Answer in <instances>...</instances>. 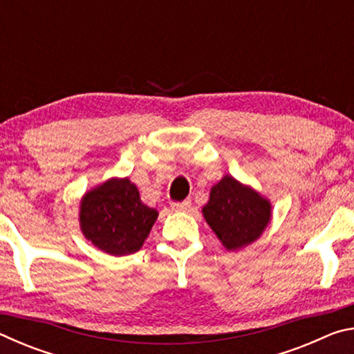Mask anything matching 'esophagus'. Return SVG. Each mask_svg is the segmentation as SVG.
Returning <instances> with one entry per match:
<instances>
[{"label":"esophagus","mask_w":354,"mask_h":354,"mask_svg":"<svg viewBox=\"0 0 354 354\" xmlns=\"http://www.w3.org/2000/svg\"><path fill=\"white\" fill-rule=\"evenodd\" d=\"M190 206H192L190 200H184L181 203H171L173 211H189Z\"/></svg>","instance_id":"1"}]
</instances>
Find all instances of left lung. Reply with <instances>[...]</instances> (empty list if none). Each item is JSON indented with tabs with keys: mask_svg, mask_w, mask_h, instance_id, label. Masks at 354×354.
<instances>
[{
	"mask_svg": "<svg viewBox=\"0 0 354 354\" xmlns=\"http://www.w3.org/2000/svg\"><path fill=\"white\" fill-rule=\"evenodd\" d=\"M203 215L226 250H239L261 237L270 223L272 205L250 185L226 175L211 189Z\"/></svg>",
	"mask_w": 354,
	"mask_h": 354,
	"instance_id": "1",
	"label": "left lung"
}]
</instances>
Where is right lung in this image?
<instances>
[{
    "mask_svg": "<svg viewBox=\"0 0 354 354\" xmlns=\"http://www.w3.org/2000/svg\"><path fill=\"white\" fill-rule=\"evenodd\" d=\"M158 215L143 205L136 184L128 178H112L82 196L80 226L98 250L127 256L142 248Z\"/></svg>",
    "mask_w": 354,
    "mask_h": 354,
    "instance_id": "right-lung-1",
    "label": "right lung"
}]
</instances>
